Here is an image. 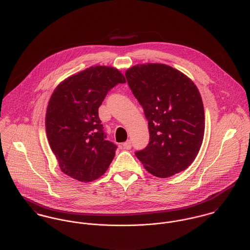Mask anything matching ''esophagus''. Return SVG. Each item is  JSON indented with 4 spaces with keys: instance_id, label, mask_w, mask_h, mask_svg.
Returning <instances> with one entry per match:
<instances>
[{
    "instance_id": "34e87169",
    "label": "esophagus",
    "mask_w": 250,
    "mask_h": 250,
    "mask_svg": "<svg viewBox=\"0 0 250 250\" xmlns=\"http://www.w3.org/2000/svg\"><path fill=\"white\" fill-rule=\"evenodd\" d=\"M131 141H129V140H127L125 143H124L123 144V147H124V149L125 150H130L131 149Z\"/></svg>"
}]
</instances>
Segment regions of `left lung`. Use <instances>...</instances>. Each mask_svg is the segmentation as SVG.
<instances>
[{"label": "left lung", "instance_id": "1", "mask_svg": "<svg viewBox=\"0 0 250 250\" xmlns=\"http://www.w3.org/2000/svg\"><path fill=\"white\" fill-rule=\"evenodd\" d=\"M125 77L149 125L150 142L135 155L158 178L186 170L204 138L205 113L197 87L184 73L163 63L134 65Z\"/></svg>", "mask_w": 250, "mask_h": 250}]
</instances>
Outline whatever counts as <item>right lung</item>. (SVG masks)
<instances>
[{"label":"right lung","mask_w":250,"mask_h":250,"mask_svg":"<svg viewBox=\"0 0 250 250\" xmlns=\"http://www.w3.org/2000/svg\"><path fill=\"white\" fill-rule=\"evenodd\" d=\"M124 83L125 76L117 68L96 65L66 78L52 94L46 134L65 175L88 183L108 169L117 146L106 140L99 107L111 89Z\"/></svg>","instance_id":"add662e5"}]
</instances>
